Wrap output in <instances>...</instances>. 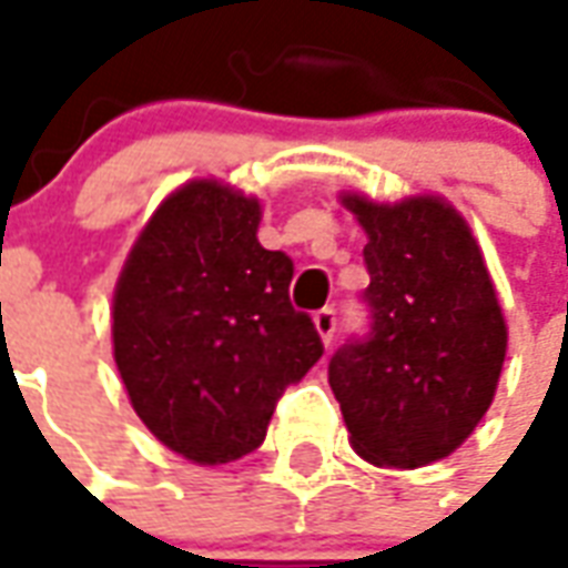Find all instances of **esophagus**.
<instances>
[{
    "label": "esophagus",
    "mask_w": 568,
    "mask_h": 568,
    "mask_svg": "<svg viewBox=\"0 0 568 568\" xmlns=\"http://www.w3.org/2000/svg\"><path fill=\"white\" fill-rule=\"evenodd\" d=\"M315 329L317 336L324 339V345H329L333 336H336V308H321V312H315Z\"/></svg>",
    "instance_id": "obj_1"
}]
</instances>
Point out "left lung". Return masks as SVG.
<instances>
[{
	"mask_svg": "<svg viewBox=\"0 0 568 568\" xmlns=\"http://www.w3.org/2000/svg\"><path fill=\"white\" fill-rule=\"evenodd\" d=\"M367 232L369 333L329 357L352 446L379 468L456 453L496 397L508 327L484 253L449 201L345 192Z\"/></svg>",
	"mask_w": 568,
	"mask_h": 568,
	"instance_id": "1",
	"label": "left lung"
}]
</instances>
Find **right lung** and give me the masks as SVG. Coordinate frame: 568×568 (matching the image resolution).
Listing matches in <instances>:
<instances>
[{
	"instance_id": "1",
	"label": "right lung",
	"mask_w": 568,
	"mask_h": 568,
	"mask_svg": "<svg viewBox=\"0 0 568 568\" xmlns=\"http://www.w3.org/2000/svg\"><path fill=\"white\" fill-rule=\"evenodd\" d=\"M263 207L192 180L152 213L112 296V352L134 413L168 449L226 465L265 440L277 397L324 355L291 305L293 260L256 241Z\"/></svg>"
}]
</instances>
